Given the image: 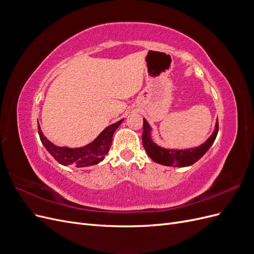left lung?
Instances as JSON below:
<instances>
[{
  "mask_svg": "<svg viewBox=\"0 0 254 254\" xmlns=\"http://www.w3.org/2000/svg\"><path fill=\"white\" fill-rule=\"evenodd\" d=\"M143 134L142 142L143 146L147 152L148 157L155 161V162L166 165V166H175V167H187L196 163L199 159H201L204 153L209 150L213 145L215 139L218 133V120H216V124L214 127V131L204 143L187 149H177V148H164L161 147L152 139V127L149 123L143 119Z\"/></svg>",
  "mask_w": 254,
  "mask_h": 254,
  "instance_id": "left-lung-1",
  "label": "left lung"
}]
</instances>
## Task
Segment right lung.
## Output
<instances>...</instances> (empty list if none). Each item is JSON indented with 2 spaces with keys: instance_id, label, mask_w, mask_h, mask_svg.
<instances>
[{
  "instance_id": "obj_1",
  "label": "right lung",
  "mask_w": 254,
  "mask_h": 254,
  "mask_svg": "<svg viewBox=\"0 0 254 254\" xmlns=\"http://www.w3.org/2000/svg\"><path fill=\"white\" fill-rule=\"evenodd\" d=\"M124 119L114 123V124L106 127L103 131L97 135L95 140L90 142L89 144L81 146V147L70 148L64 146H57L53 144L47 139L42 132L41 127L38 122V133H39L40 140L44 147L51 153L57 162L64 166H75V167H88L91 165H95L105 159L108 153L111 143L112 136L115 130L119 128Z\"/></svg>"
}]
</instances>
